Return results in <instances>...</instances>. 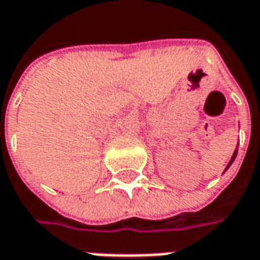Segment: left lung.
<instances>
[{"mask_svg":"<svg viewBox=\"0 0 260 260\" xmlns=\"http://www.w3.org/2000/svg\"><path fill=\"white\" fill-rule=\"evenodd\" d=\"M236 156H237V149H236V150H235V153H233V156H232V158H231V161H229L228 167H226V168H225V171L228 170L229 167H231V164H232V162H233V161H235V158H236Z\"/></svg>","mask_w":260,"mask_h":260,"instance_id":"left-lung-1","label":"left lung"}]
</instances>
